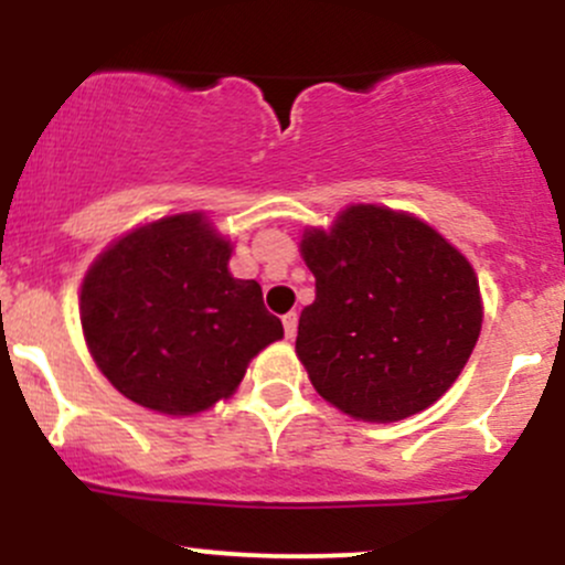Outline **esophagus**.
Here are the masks:
<instances>
[{"mask_svg":"<svg viewBox=\"0 0 565 565\" xmlns=\"http://www.w3.org/2000/svg\"><path fill=\"white\" fill-rule=\"evenodd\" d=\"M281 321H284V334L291 340V337L297 334V313H287Z\"/></svg>","mask_w":565,"mask_h":565,"instance_id":"esophagus-1","label":"esophagus"}]
</instances>
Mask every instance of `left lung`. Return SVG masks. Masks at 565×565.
Returning a JSON list of instances; mask_svg holds the SVG:
<instances>
[{
    "instance_id": "8db88e82",
    "label": "left lung",
    "mask_w": 565,
    "mask_h": 565,
    "mask_svg": "<svg viewBox=\"0 0 565 565\" xmlns=\"http://www.w3.org/2000/svg\"><path fill=\"white\" fill-rule=\"evenodd\" d=\"M316 300L297 355L323 398L355 419L395 423L438 401L481 334L470 263L423 220L348 206L332 231H305Z\"/></svg>"
}]
</instances>
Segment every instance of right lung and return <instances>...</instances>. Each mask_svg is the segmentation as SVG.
Segmentation results:
<instances>
[{"label": "right lung", "mask_w": 565, "mask_h": 565, "mask_svg": "<svg viewBox=\"0 0 565 565\" xmlns=\"http://www.w3.org/2000/svg\"><path fill=\"white\" fill-rule=\"evenodd\" d=\"M228 257L231 244L199 212L142 225L97 257L82 329L116 391L153 412H204L281 340L260 284L233 278Z\"/></svg>", "instance_id": "1"}]
</instances>
